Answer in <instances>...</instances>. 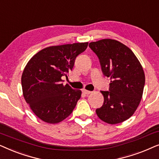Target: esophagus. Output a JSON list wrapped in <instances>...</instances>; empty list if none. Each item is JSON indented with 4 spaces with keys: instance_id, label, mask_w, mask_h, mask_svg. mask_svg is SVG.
Here are the masks:
<instances>
[{
    "instance_id": "obj_1",
    "label": "esophagus",
    "mask_w": 159,
    "mask_h": 159,
    "mask_svg": "<svg viewBox=\"0 0 159 159\" xmlns=\"http://www.w3.org/2000/svg\"><path fill=\"white\" fill-rule=\"evenodd\" d=\"M82 92H83L84 94H91V93H92V92H90V91H88V90H86V89H83V90H82Z\"/></svg>"
}]
</instances>
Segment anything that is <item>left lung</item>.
<instances>
[{
    "mask_svg": "<svg viewBox=\"0 0 159 159\" xmlns=\"http://www.w3.org/2000/svg\"><path fill=\"white\" fill-rule=\"evenodd\" d=\"M89 46L98 57L104 75L111 79L109 91L101 92L104 102L97 115L107 124H119L129 118L140 102L145 80L143 67L132 51L116 40L102 39Z\"/></svg>",
    "mask_w": 159,
    "mask_h": 159,
    "instance_id": "left-lung-1",
    "label": "left lung"
}]
</instances>
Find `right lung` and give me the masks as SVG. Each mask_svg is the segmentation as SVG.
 Segmentation results:
<instances>
[{
    "label": "right lung",
    "instance_id": "1",
    "mask_svg": "<svg viewBox=\"0 0 159 159\" xmlns=\"http://www.w3.org/2000/svg\"><path fill=\"white\" fill-rule=\"evenodd\" d=\"M87 46V42L49 46L27 62L22 75L23 96L40 119L57 124L73 112L81 91L63 85L62 77L72 70L76 57Z\"/></svg>",
    "mask_w": 159,
    "mask_h": 159
}]
</instances>
